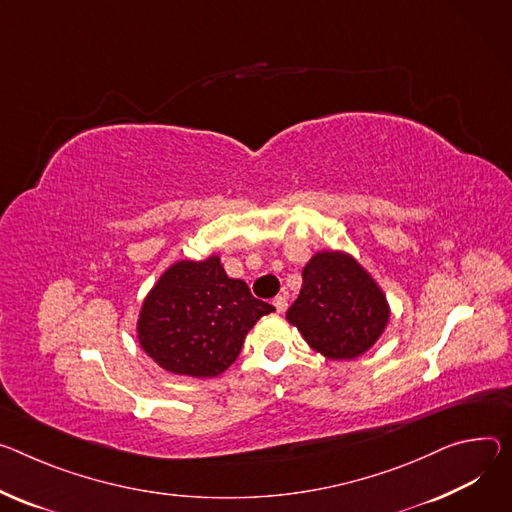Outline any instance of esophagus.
Segmentation results:
<instances>
[{"instance_id": "esophagus-1", "label": "esophagus", "mask_w": 512, "mask_h": 512, "mask_svg": "<svg viewBox=\"0 0 512 512\" xmlns=\"http://www.w3.org/2000/svg\"><path fill=\"white\" fill-rule=\"evenodd\" d=\"M273 306H275L277 312H286V310H288V300H286V296H275V298H273Z\"/></svg>"}]
</instances>
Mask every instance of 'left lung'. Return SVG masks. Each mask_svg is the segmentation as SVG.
<instances>
[{"mask_svg":"<svg viewBox=\"0 0 512 512\" xmlns=\"http://www.w3.org/2000/svg\"><path fill=\"white\" fill-rule=\"evenodd\" d=\"M286 318L327 359H355L376 345L390 320L382 288L351 255L320 251L302 271Z\"/></svg>","mask_w":512,"mask_h":512,"instance_id":"obj_1","label":"left lung"}]
</instances>
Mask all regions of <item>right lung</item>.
Here are the masks:
<instances>
[{"instance_id": "right-lung-1", "label": "right lung", "mask_w": 512, "mask_h": 512, "mask_svg": "<svg viewBox=\"0 0 512 512\" xmlns=\"http://www.w3.org/2000/svg\"><path fill=\"white\" fill-rule=\"evenodd\" d=\"M273 310L243 280L228 277L218 255L177 261L143 302L138 343L175 376L216 378L235 363L255 322Z\"/></svg>"}]
</instances>
